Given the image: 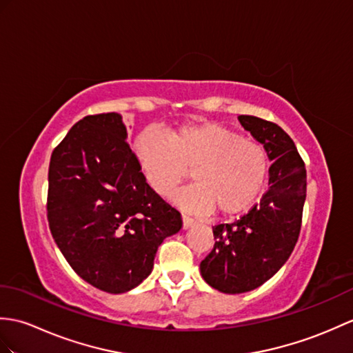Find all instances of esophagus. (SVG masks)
<instances>
[{"mask_svg": "<svg viewBox=\"0 0 353 353\" xmlns=\"http://www.w3.org/2000/svg\"><path fill=\"white\" fill-rule=\"evenodd\" d=\"M195 224V221L192 219V218H190V216H186V215H183V228L186 230V228H190V227H192Z\"/></svg>", "mask_w": 353, "mask_h": 353, "instance_id": "34e87169", "label": "esophagus"}]
</instances>
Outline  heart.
Instances as JSON below:
<instances>
[{"mask_svg": "<svg viewBox=\"0 0 353 353\" xmlns=\"http://www.w3.org/2000/svg\"><path fill=\"white\" fill-rule=\"evenodd\" d=\"M134 153L147 183L167 195L191 170L195 183L174 195L186 210L236 215L256 201L266 182L265 147L218 123H186L168 135L147 128L135 138Z\"/></svg>", "mask_w": 353, "mask_h": 353, "instance_id": "heart-1", "label": "heart"}]
</instances>
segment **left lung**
I'll return each instance as SVG.
<instances>
[{
    "label": "left lung",
    "mask_w": 353,
    "mask_h": 353,
    "mask_svg": "<svg viewBox=\"0 0 353 353\" xmlns=\"http://www.w3.org/2000/svg\"><path fill=\"white\" fill-rule=\"evenodd\" d=\"M237 119L274 162L260 203L234 223L214 227V250L200 263L204 281L232 294L259 288L288 261L298 242L307 195V171L293 139L272 121Z\"/></svg>",
    "instance_id": "left-lung-1"
}]
</instances>
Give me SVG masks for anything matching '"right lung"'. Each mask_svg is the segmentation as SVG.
Segmentation results:
<instances>
[{
    "mask_svg": "<svg viewBox=\"0 0 353 353\" xmlns=\"http://www.w3.org/2000/svg\"><path fill=\"white\" fill-rule=\"evenodd\" d=\"M117 112L79 120L55 147L48 173V223L57 247L88 284L108 293L149 276L158 247L182 216L154 192Z\"/></svg>",
    "mask_w": 353,
    "mask_h": 353,
    "instance_id": "right-lung-1",
    "label": "right lung"
}]
</instances>
